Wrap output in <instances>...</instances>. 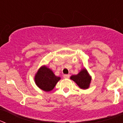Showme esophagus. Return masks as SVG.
I'll return each instance as SVG.
<instances>
[{
    "instance_id": "esophagus-1",
    "label": "esophagus",
    "mask_w": 123,
    "mask_h": 123,
    "mask_svg": "<svg viewBox=\"0 0 123 123\" xmlns=\"http://www.w3.org/2000/svg\"><path fill=\"white\" fill-rule=\"evenodd\" d=\"M69 74H64L63 75V78H65V79H68V78H69Z\"/></svg>"
}]
</instances>
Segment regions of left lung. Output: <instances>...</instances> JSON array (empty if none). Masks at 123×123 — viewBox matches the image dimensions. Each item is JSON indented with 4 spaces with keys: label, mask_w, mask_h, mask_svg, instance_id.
<instances>
[{
    "label": "left lung",
    "mask_w": 123,
    "mask_h": 123,
    "mask_svg": "<svg viewBox=\"0 0 123 123\" xmlns=\"http://www.w3.org/2000/svg\"><path fill=\"white\" fill-rule=\"evenodd\" d=\"M71 80L76 83L77 85L82 89H87L91 84L92 77L89 73L86 68H83L76 75L70 77Z\"/></svg>",
    "instance_id": "8db88e82"
}]
</instances>
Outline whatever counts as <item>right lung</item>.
Instances as JSON below:
<instances>
[{
  "mask_svg": "<svg viewBox=\"0 0 123 123\" xmlns=\"http://www.w3.org/2000/svg\"><path fill=\"white\" fill-rule=\"evenodd\" d=\"M61 78L55 76L52 69L43 65L40 67L34 76V81L39 88L45 92L54 89Z\"/></svg>",
  "mask_w": 123,
  "mask_h": 123,
  "instance_id": "right-lung-1",
  "label": "right lung"
}]
</instances>
